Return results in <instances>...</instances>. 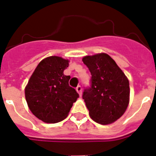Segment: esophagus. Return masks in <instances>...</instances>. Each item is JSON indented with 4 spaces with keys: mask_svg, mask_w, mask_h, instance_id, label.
<instances>
[{
    "mask_svg": "<svg viewBox=\"0 0 156 156\" xmlns=\"http://www.w3.org/2000/svg\"><path fill=\"white\" fill-rule=\"evenodd\" d=\"M76 91L78 92V94H79L80 95L82 94V87H81V86H77L76 88Z\"/></svg>",
    "mask_w": 156,
    "mask_h": 156,
    "instance_id": "esophagus-1",
    "label": "esophagus"
}]
</instances>
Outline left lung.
Segmentation results:
<instances>
[{
    "mask_svg": "<svg viewBox=\"0 0 156 156\" xmlns=\"http://www.w3.org/2000/svg\"><path fill=\"white\" fill-rule=\"evenodd\" d=\"M83 62L91 74L90 87L83 93L90 118L102 125L114 122L123 115L129 104L127 77L107 54L85 56Z\"/></svg>",
    "mask_w": 156,
    "mask_h": 156,
    "instance_id": "obj_1",
    "label": "left lung"
}]
</instances>
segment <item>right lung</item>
<instances>
[{"label":"right lung","mask_w":156,"mask_h":156,"mask_svg":"<svg viewBox=\"0 0 156 156\" xmlns=\"http://www.w3.org/2000/svg\"><path fill=\"white\" fill-rule=\"evenodd\" d=\"M68 66L69 60L61 57L43 59L26 87L29 108L43 122L55 123L66 119L79 98L76 90L69 85L70 76L63 73Z\"/></svg>","instance_id":"obj_1"}]
</instances>
